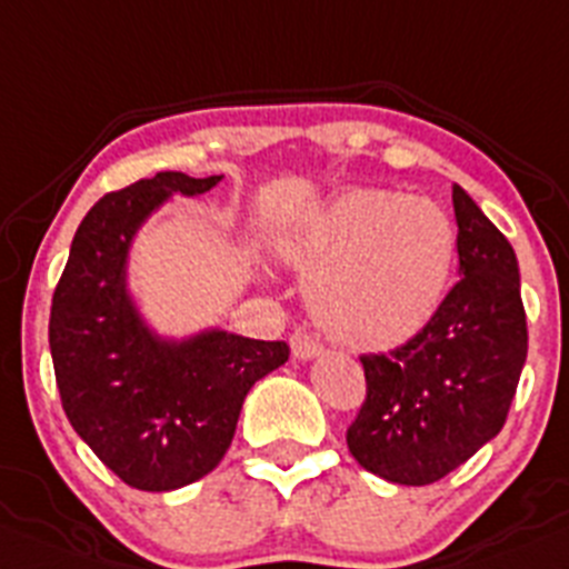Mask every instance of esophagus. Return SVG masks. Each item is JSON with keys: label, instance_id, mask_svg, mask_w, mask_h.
Returning <instances> with one entry per match:
<instances>
[{"label": "esophagus", "instance_id": "obj_1", "mask_svg": "<svg viewBox=\"0 0 569 569\" xmlns=\"http://www.w3.org/2000/svg\"><path fill=\"white\" fill-rule=\"evenodd\" d=\"M290 346H293V355L299 357V360H310V357L321 355V340L312 338L310 332H305V329H296L293 338H290Z\"/></svg>", "mask_w": 569, "mask_h": 569}]
</instances>
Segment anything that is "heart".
<instances>
[{"label":"heart","instance_id":"b5f03b06","mask_svg":"<svg viewBox=\"0 0 569 569\" xmlns=\"http://www.w3.org/2000/svg\"><path fill=\"white\" fill-rule=\"evenodd\" d=\"M307 307L323 332L355 349H397L441 310L458 234L438 203L399 189L355 187L290 240Z\"/></svg>","mask_w":569,"mask_h":569}]
</instances>
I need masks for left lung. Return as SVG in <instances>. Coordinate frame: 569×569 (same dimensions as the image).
Masks as SVG:
<instances>
[{
  "mask_svg": "<svg viewBox=\"0 0 569 569\" xmlns=\"http://www.w3.org/2000/svg\"><path fill=\"white\" fill-rule=\"evenodd\" d=\"M452 207L461 279L413 340L360 355L366 399L346 443L362 469L391 483H436L491 441L528 355L511 242L461 187Z\"/></svg>",
  "mask_w": 569,
  "mask_h": 569,
  "instance_id": "left-lung-1",
  "label": "left lung"
}]
</instances>
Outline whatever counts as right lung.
<instances>
[{"instance_id":"right-lung-1","label":"right lung","mask_w":569,"mask_h":569,"mask_svg":"<svg viewBox=\"0 0 569 569\" xmlns=\"http://www.w3.org/2000/svg\"><path fill=\"white\" fill-rule=\"evenodd\" d=\"M223 176L153 178L108 192L78 226L50 310L58 393L74 432L122 483L172 491L223 461L246 393L290 357L284 340L203 332L153 338L126 293V257L142 220L172 192Z\"/></svg>"}]
</instances>
